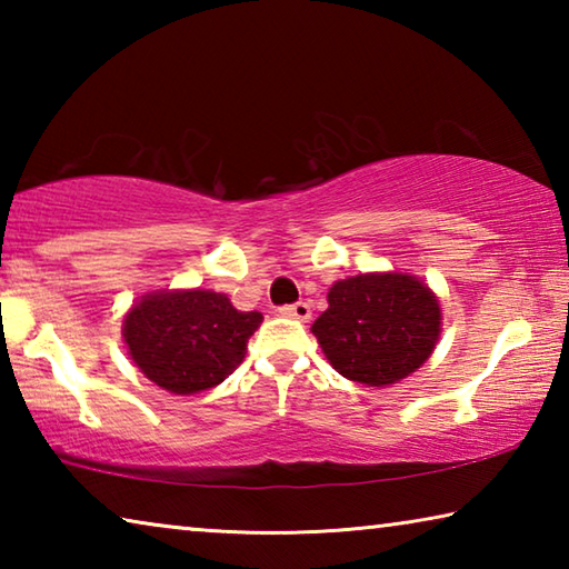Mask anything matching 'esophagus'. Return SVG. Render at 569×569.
I'll return each instance as SVG.
<instances>
[{"mask_svg": "<svg viewBox=\"0 0 569 569\" xmlns=\"http://www.w3.org/2000/svg\"><path fill=\"white\" fill-rule=\"evenodd\" d=\"M278 313L286 316V319H296V321H308L311 319V306L306 301H296V303H288L278 308Z\"/></svg>", "mask_w": 569, "mask_h": 569, "instance_id": "34e87169", "label": "esophagus"}]
</instances>
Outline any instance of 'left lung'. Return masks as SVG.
I'll list each match as a JSON object with an SVG mask.
<instances>
[{
    "label": "left lung",
    "instance_id": "8db88e82",
    "mask_svg": "<svg viewBox=\"0 0 569 569\" xmlns=\"http://www.w3.org/2000/svg\"><path fill=\"white\" fill-rule=\"evenodd\" d=\"M439 323L429 286L403 273H371L336 283L311 331L341 377L389 387L429 359Z\"/></svg>",
    "mask_w": 569,
    "mask_h": 569
}]
</instances>
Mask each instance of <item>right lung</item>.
Returning a JSON list of instances; mask_svg holds the SVG:
<instances>
[{"label": "right lung", "mask_w": 569, "mask_h": 569, "mask_svg": "<svg viewBox=\"0 0 569 569\" xmlns=\"http://www.w3.org/2000/svg\"><path fill=\"white\" fill-rule=\"evenodd\" d=\"M223 293H152L124 316V343L150 381L170 393H198L226 381L261 326Z\"/></svg>", "instance_id": "obj_1"}]
</instances>
